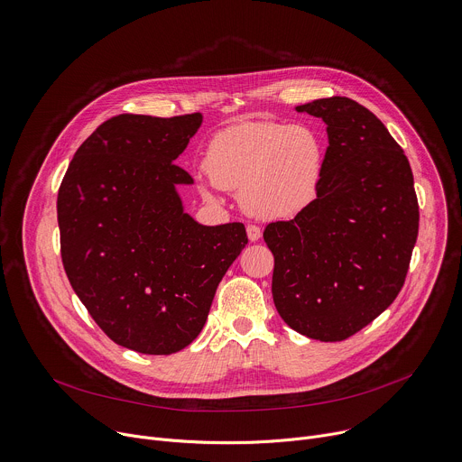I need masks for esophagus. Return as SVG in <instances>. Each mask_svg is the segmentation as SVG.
I'll return each mask as SVG.
<instances>
[{"label": "esophagus", "mask_w": 462, "mask_h": 462, "mask_svg": "<svg viewBox=\"0 0 462 462\" xmlns=\"http://www.w3.org/2000/svg\"><path fill=\"white\" fill-rule=\"evenodd\" d=\"M246 236L250 241H257L261 237V228L255 226V225H248L246 226Z\"/></svg>", "instance_id": "esophagus-1"}]
</instances>
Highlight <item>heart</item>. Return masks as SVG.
Wrapping results in <instances>:
<instances>
[{
	"label": "heart",
	"mask_w": 462,
	"mask_h": 462,
	"mask_svg": "<svg viewBox=\"0 0 462 462\" xmlns=\"http://www.w3.org/2000/svg\"><path fill=\"white\" fill-rule=\"evenodd\" d=\"M197 189H239V205L261 219H289L318 197L325 150L314 129L282 122H239L210 139Z\"/></svg>",
	"instance_id": "1"
}]
</instances>
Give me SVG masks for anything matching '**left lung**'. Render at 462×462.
I'll return each mask as SVG.
<instances>
[{"mask_svg": "<svg viewBox=\"0 0 462 462\" xmlns=\"http://www.w3.org/2000/svg\"><path fill=\"white\" fill-rule=\"evenodd\" d=\"M325 122V171L314 203L263 232L274 254L273 298L296 333L342 342L399 296L419 234L413 173L402 148L346 97L296 106Z\"/></svg>", "mask_w": 462, "mask_h": 462, "instance_id": "obj_1", "label": "left lung"}]
</instances>
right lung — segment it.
<instances>
[{"label": "right lung", "instance_id": "obj_1", "mask_svg": "<svg viewBox=\"0 0 462 462\" xmlns=\"http://www.w3.org/2000/svg\"><path fill=\"white\" fill-rule=\"evenodd\" d=\"M203 115H118L77 150L58 191L61 261L73 291L118 346L171 355L207 323L216 289L248 243L243 223L184 212L175 159Z\"/></svg>", "mask_w": 462, "mask_h": 462}]
</instances>
